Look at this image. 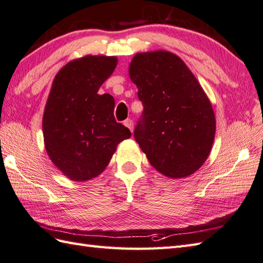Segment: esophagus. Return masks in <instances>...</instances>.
I'll use <instances>...</instances> for the list:
<instances>
[{
    "mask_svg": "<svg viewBox=\"0 0 263 263\" xmlns=\"http://www.w3.org/2000/svg\"><path fill=\"white\" fill-rule=\"evenodd\" d=\"M123 124H124L127 128H130L131 132H133V121L132 120L127 119V120L124 121V123H123Z\"/></svg>",
    "mask_w": 263,
    "mask_h": 263,
    "instance_id": "obj_1",
    "label": "esophagus"
}]
</instances>
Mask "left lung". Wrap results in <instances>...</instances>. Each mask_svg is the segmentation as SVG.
Wrapping results in <instances>:
<instances>
[{
    "mask_svg": "<svg viewBox=\"0 0 263 263\" xmlns=\"http://www.w3.org/2000/svg\"><path fill=\"white\" fill-rule=\"evenodd\" d=\"M128 74L143 111L135 139L155 170L186 177L208 158L216 133L212 106L185 63L171 52L138 53Z\"/></svg>",
    "mask_w": 263,
    "mask_h": 263,
    "instance_id": "1",
    "label": "left lung"
}]
</instances>
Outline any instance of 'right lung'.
Masks as SVG:
<instances>
[{
  "label": "right lung",
  "instance_id": "right-lung-1",
  "mask_svg": "<svg viewBox=\"0 0 263 263\" xmlns=\"http://www.w3.org/2000/svg\"><path fill=\"white\" fill-rule=\"evenodd\" d=\"M115 57L71 61L55 76L43 117L49 158L65 176L88 181L108 165L117 144L131 132L115 121V100L98 90L116 68Z\"/></svg>",
  "mask_w": 263,
  "mask_h": 263
}]
</instances>
